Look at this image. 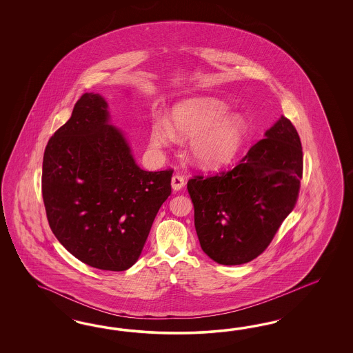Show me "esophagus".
Wrapping results in <instances>:
<instances>
[{
  "label": "esophagus",
  "mask_w": 353,
  "mask_h": 353,
  "mask_svg": "<svg viewBox=\"0 0 353 353\" xmlns=\"http://www.w3.org/2000/svg\"><path fill=\"white\" fill-rule=\"evenodd\" d=\"M183 186H185V179L180 174H174L172 177V189L174 192H179V190H181Z\"/></svg>",
  "instance_id": "esophagus-1"
}]
</instances>
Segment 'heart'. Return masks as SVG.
I'll return each instance as SVG.
<instances>
[{
	"label": "heart",
	"mask_w": 353,
	"mask_h": 353,
	"mask_svg": "<svg viewBox=\"0 0 353 353\" xmlns=\"http://www.w3.org/2000/svg\"><path fill=\"white\" fill-rule=\"evenodd\" d=\"M248 134L246 119L229 112L214 97L185 98L172 107L170 121L158 118L151 125V143L164 148L176 137L190 139L188 152L194 164L212 170L234 161Z\"/></svg>",
	"instance_id": "heart-1"
}]
</instances>
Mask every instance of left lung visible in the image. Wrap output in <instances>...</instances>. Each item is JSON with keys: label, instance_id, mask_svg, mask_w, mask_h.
<instances>
[{"label": "left lung", "instance_id": "left-lung-1", "mask_svg": "<svg viewBox=\"0 0 353 353\" xmlns=\"http://www.w3.org/2000/svg\"><path fill=\"white\" fill-rule=\"evenodd\" d=\"M233 170L188 182L207 256L241 265L259 256L295 207L303 176L299 134L281 117Z\"/></svg>", "mask_w": 353, "mask_h": 353}]
</instances>
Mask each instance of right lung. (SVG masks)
Wrapping results in <instances>:
<instances>
[{
	"label": "right lung",
	"instance_id": "1",
	"mask_svg": "<svg viewBox=\"0 0 353 353\" xmlns=\"http://www.w3.org/2000/svg\"><path fill=\"white\" fill-rule=\"evenodd\" d=\"M172 170H141L121 129L110 124L98 93L76 102L43 152V198L61 245L90 267L121 272L142 252Z\"/></svg>",
	"mask_w": 353,
	"mask_h": 353
}]
</instances>
